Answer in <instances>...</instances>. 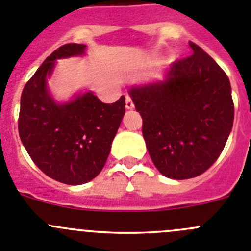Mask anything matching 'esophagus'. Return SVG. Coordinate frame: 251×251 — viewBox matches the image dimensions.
I'll return each instance as SVG.
<instances>
[{
	"label": "esophagus",
	"instance_id": "esophagus-1",
	"mask_svg": "<svg viewBox=\"0 0 251 251\" xmlns=\"http://www.w3.org/2000/svg\"><path fill=\"white\" fill-rule=\"evenodd\" d=\"M126 108H127V109H133V108H134V104H133L130 97H126Z\"/></svg>",
	"mask_w": 251,
	"mask_h": 251
}]
</instances>
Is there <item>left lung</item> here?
Segmentation results:
<instances>
[{
  "label": "left lung",
  "mask_w": 251,
  "mask_h": 251,
  "mask_svg": "<svg viewBox=\"0 0 251 251\" xmlns=\"http://www.w3.org/2000/svg\"><path fill=\"white\" fill-rule=\"evenodd\" d=\"M170 66L163 80L129 89L157 170L172 179L203 174L223 152L234 123L229 77L200 46Z\"/></svg>",
  "instance_id": "1"
}]
</instances>
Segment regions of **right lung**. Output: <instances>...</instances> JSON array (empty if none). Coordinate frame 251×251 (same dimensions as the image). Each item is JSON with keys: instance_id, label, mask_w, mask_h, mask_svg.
I'll list each match as a JSON object with an SVG mask.
<instances>
[{"instance_id": "right-lung-1", "label": "right lung", "mask_w": 251, "mask_h": 251, "mask_svg": "<svg viewBox=\"0 0 251 251\" xmlns=\"http://www.w3.org/2000/svg\"><path fill=\"white\" fill-rule=\"evenodd\" d=\"M86 45L60 46L26 83L21 94L19 133L35 165L55 181L83 185L100 174L126 113V98L101 103L94 93H77L57 103L48 86L56 60L83 56Z\"/></svg>"}]
</instances>
